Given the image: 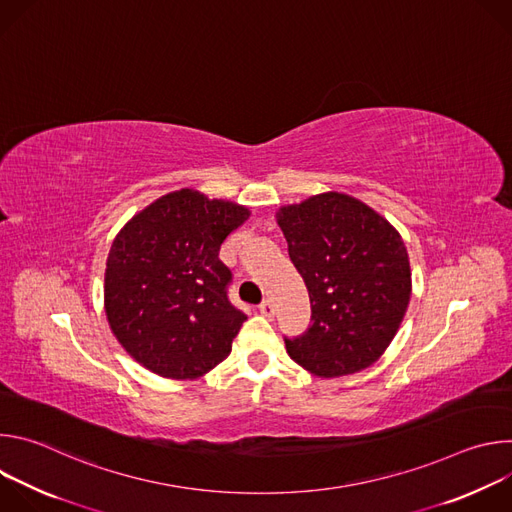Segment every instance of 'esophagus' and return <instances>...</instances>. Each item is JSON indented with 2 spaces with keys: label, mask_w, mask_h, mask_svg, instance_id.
<instances>
[{
  "label": "esophagus",
  "mask_w": 512,
  "mask_h": 512,
  "mask_svg": "<svg viewBox=\"0 0 512 512\" xmlns=\"http://www.w3.org/2000/svg\"><path fill=\"white\" fill-rule=\"evenodd\" d=\"M259 312H261L265 318H273V316H275V306H273V302H271V300H263V302L259 304Z\"/></svg>",
  "instance_id": "1"
}]
</instances>
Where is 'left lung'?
Masks as SVG:
<instances>
[{
    "mask_svg": "<svg viewBox=\"0 0 512 512\" xmlns=\"http://www.w3.org/2000/svg\"><path fill=\"white\" fill-rule=\"evenodd\" d=\"M277 225L312 304V326L285 338L287 354L322 379L371 367L395 338L411 298L401 235L371 206L340 192L281 206Z\"/></svg>",
    "mask_w": 512,
    "mask_h": 512,
    "instance_id": "1",
    "label": "left lung"
}]
</instances>
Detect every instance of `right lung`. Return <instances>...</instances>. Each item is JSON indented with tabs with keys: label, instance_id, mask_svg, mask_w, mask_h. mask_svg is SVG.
<instances>
[{
	"label": "right lung",
	"instance_id": "add662e5",
	"mask_svg": "<svg viewBox=\"0 0 512 512\" xmlns=\"http://www.w3.org/2000/svg\"><path fill=\"white\" fill-rule=\"evenodd\" d=\"M249 208L198 190L170 192L115 237L105 269V312L121 346L166 379H198L231 354L247 316L227 296L223 241Z\"/></svg>",
	"mask_w": 512,
	"mask_h": 512
}]
</instances>
